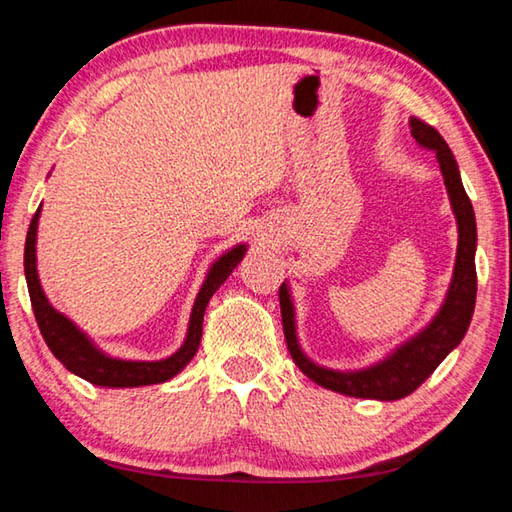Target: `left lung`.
<instances>
[{"label": "left lung", "instance_id": "left-lung-1", "mask_svg": "<svg viewBox=\"0 0 512 512\" xmlns=\"http://www.w3.org/2000/svg\"><path fill=\"white\" fill-rule=\"evenodd\" d=\"M411 134L414 139L429 150L436 152L438 164L450 195L452 209L459 224V247H456V265L454 276L447 290L445 303L438 310L425 330H420L416 337H411L407 344L398 346L387 360L369 366L364 371L342 373L330 371L324 366H317L308 360L306 353L301 351L297 328H294V306L288 292V285H281L279 301H281V317H283V333L288 342V351L292 360L297 362L301 373H306L312 382L319 387L344 393L353 398H371V400H400L414 393L429 375L436 371L450 351L461 344L465 330L470 326L474 301H477V267H474V251H477V222H474V209L468 193H465L459 166L452 155L450 146L438 134L432 125L411 116Z\"/></svg>", "mask_w": 512, "mask_h": 512}]
</instances>
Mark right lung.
<instances>
[{
  "label": "right lung",
  "mask_w": 512,
  "mask_h": 512,
  "mask_svg": "<svg viewBox=\"0 0 512 512\" xmlns=\"http://www.w3.org/2000/svg\"><path fill=\"white\" fill-rule=\"evenodd\" d=\"M38 218L40 209L35 211L33 220L26 231V245H24V274L26 285H29V297L33 306L35 321L47 342L49 351L56 355V360L62 362L67 371H71L78 378L96 384V387H110V389H125V387H146V384H159L166 382L177 375L184 366L193 360L202 339V321L206 303L213 297V292L229 279V274L236 270V265L245 256V245L233 247L227 254H222L218 261L211 265L209 274L202 283L197 299L193 303L191 321H188V333L182 348L175 355L166 357L159 362H130V360H116V357L105 355L103 351L89 342V337L74 326L65 315L51 308V303L44 297L40 288L38 270H35V236H38Z\"/></svg>",
  "instance_id": "1"
}]
</instances>
